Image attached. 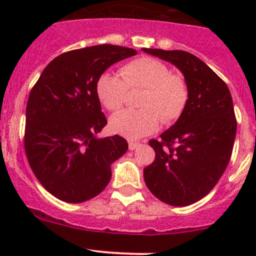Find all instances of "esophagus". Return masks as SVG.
Returning <instances> with one entry per match:
<instances>
[{
	"label": "esophagus",
	"instance_id": "obj_1",
	"mask_svg": "<svg viewBox=\"0 0 256 256\" xmlns=\"http://www.w3.org/2000/svg\"><path fill=\"white\" fill-rule=\"evenodd\" d=\"M138 144H140L136 142V141H128V148L135 150V148H138Z\"/></svg>",
	"mask_w": 256,
	"mask_h": 256
}]
</instances>
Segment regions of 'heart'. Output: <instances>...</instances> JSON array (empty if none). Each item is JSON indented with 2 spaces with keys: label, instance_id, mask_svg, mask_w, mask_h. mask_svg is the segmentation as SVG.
<instances>
[{
  "label": "heart",
  "instance_id": "1",
  "mask_svg": "<svg viewBox=\"0 0 256 256\" xmlns=\"http://www.w3.org/2000/svg\"><path fill=\"white\" fill-rule=\"evenodd\" d=\"M120 76L102 73L96 82V95L105 109L116 112L124 105L128 90H140V110H124L110 118L112 132L130 140L157 130L160 121L174 122L188 104V85L183 76L172 74L158 59L141 56L120 69Z\"/></svg>",
  "mask_w": 256,
  "mask_h": 256
}]
</instances>
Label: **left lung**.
<instances>
[{"mask_svg": "<svg viewBox=\"0 0 256 256\" xmlns=\"http://www.w3.org/2000/svg\"><path fill=\"white\" fill-rule=\"evenodd\" d=\"M142 50L176 66L190 92L176 124L161 140H150L156 156L144 170V183L167 204H193L213 190L230 160L236 134L230 92L204 62L188 52Z\"/></svg>", "mask_w": 256, "mask_h": 256, "instance_id": "8db88e82", "label": "left lung"}]
</instances>
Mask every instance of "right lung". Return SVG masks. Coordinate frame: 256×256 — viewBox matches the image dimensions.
Segmentation results:
<instances>
[{
    "label": "right lung",
    "mask_w": 256,
    "mask_h": 256,
    "mask_svg": "<svg viewBox=\"0 0 256 256\" xmlns=\"http://www.w3.org/2000/svg\"><path fill=\"white\" fill-rule=\"evenodd\" d=\"M132 48L102 44L66 52L44 68L26 108L24 150L40 184L66 203L99 194L112 164L128 151L121 136L98 138L108 121L96 95L99 76Z\"/></svg>",
    "instance_id": "add662e5"
}]
</instances>
